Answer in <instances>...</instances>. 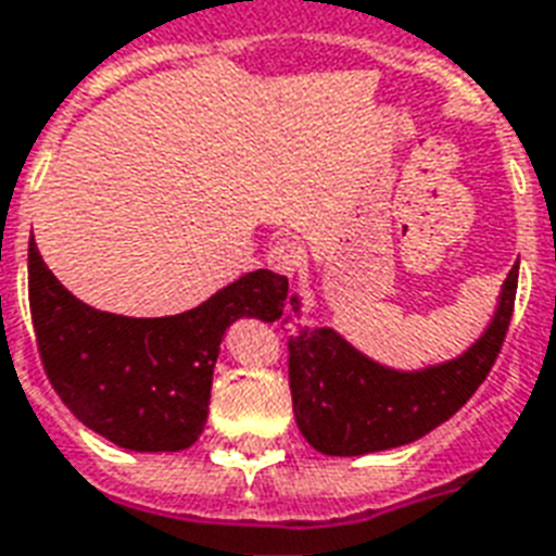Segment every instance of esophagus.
I'll list each match as a JSON object with an SVG mask.
<instances>
[{
    "label": "esophagus",
    "mask_w": 556,
    "mask_h": 556,
    "mask_svg": "<svg viewBox=\"0 0 556 556\" xmlns=\"http://www.w3.org/2000/svg\"><path fill=\"white\" fill-rule=\"evenodd\" d=\"M303 262H306V250L294 238H279L267 250V265L274 267L277 274H294Z\"/></svg>",
    "instance_id": "obj_1"
}]
</instances>
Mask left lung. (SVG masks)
I'll return each mask as SVG.
<instances>
[{"label":"left lung","instance_id":"left-lung-1","mask_svg":"<svg viewBox=\"0 0 556 556\" xmlns=\"http://www.w3.org/2000/svg\"><path fill=\"white\" fill-rule=\"evenodd\" d=\"M519 286V262L504 279L486 332L442 365L394 371L368 359L330 327L289 336V382L303 439L327 456H362L409 445L447 421L492 371L507 339ZM294 315L300 300L291 298Z\"/></svg>","mask_w":556,"mask_h":556}]
</instances>
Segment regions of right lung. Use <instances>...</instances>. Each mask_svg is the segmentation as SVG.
<instances>
[{
    "label": "right lung",
    "mask_w": 556,
    "mask_h": 556,
    "mask_svg": "<svg viewBox=\"0 0 556 556\" xmlns=\"http://www.w3.org/2000/svg\"><path fill=\"white\" fill-rule=\"evenodd\" d=\"M286 298L289 279L253 270L182 315L126 318L73 298L28 247V306L43 371L81 425L126 451L194 445L226 327L277 320Z\"/></svg>",
    "instance_id": "1"
}]
</instances>
